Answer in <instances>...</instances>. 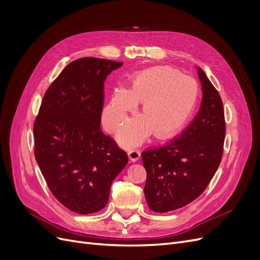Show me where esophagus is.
Here are the masks:
<instances>
[{
    "mask_svg": "<svg viewBox=\"0 0 260 260\" xmlns=\"http://www.w3.org/2000/svg\"><path fill=\"white\" fill-rule=\"evenodd\" d=\"M128 156L132 162H136L141 157V153H140V151H138V149H131V151L128 152Z\"/></svg>",
    "mask_w": 260,
    "mask_h": 260,
    "instance_id": "1",
    "label": "esophagus"
}]
</instances>
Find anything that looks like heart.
<instances>
[{
    "instance_id": "obj_1",
    "label": "heart",
    "mask_w": 260,
    "mask_h": 260,
    "mask_svg": "<svg viewBox=\"0 0 260 260\" xmlns=\"http://www.w3.org/2000/svg\"><path fill=\"white\" fill-rule=\"evenodd\" d=\"M199 96L194 79L181 76L167 66L148 68L133 76L131 82L115 92L105 107L106 129H119L142 103L139 115L117 135V141L125 148L141 145L154 132L156 138L174 135L193 113Z\"/></svg>"
}]
</instances>
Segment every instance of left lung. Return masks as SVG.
<instances>
[{"label": "left lung", "mask_w": 260, "mask_h": 260, "mask_svg": "<svg viewBox=\"0 0 260 260\" xmlns=\"http://www.w3.org/2000/svg\"><path fill=\"white\" fill-rule=\"evenodd\" d=\"M203 99L199 113L176 139L142 153L144 195L149 209L167 212L183 207L205 191L221 161L225 135L221 98L196 67Z\"/></svg>", "instance_id": "1"}]
</instances>
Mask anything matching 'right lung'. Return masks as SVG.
<instances>
[{
  "instance_id": "1",
  "label": "right lung",
  "mask_w": 260,
  "mask_h": 260,
  "mask_svg": "<svg viewBox=\"0 0 260 260\" xmlns=\"http://www.w3.org/2000/svg\"><path fill=\"white\" fill-rule=\"evenodd\" d=\"M121 66L95 57L72 61L45 92L35 121L39 168L56 200L77 214L103 209L128 162L125 152L101 130L104 82Z\"/></svg>"
}]
</instances>
